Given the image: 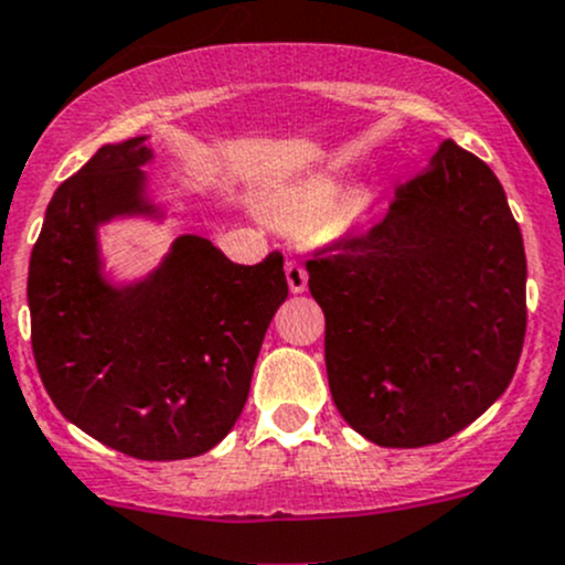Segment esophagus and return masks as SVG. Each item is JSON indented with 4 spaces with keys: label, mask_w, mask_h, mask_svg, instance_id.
Listing matches in <instances>:
<instances>
[{
    "label": "esophagus",
    "mask_w": 565,
    "mask_h": 565,
    "mask_svg": "<svg viewBox=\"0 0 565 565\" xmlns=\"http://www.w3.org/2000/svg\"><path fill=\"white\" fill-rule=\"evenodd\" d=\"M284 273H287V284L295 295L306 292V287H309V276H306V270L298 265V262H287V265H284Z\"/></svg>",
    "instance_id": "34e87169"
}]
</instances>
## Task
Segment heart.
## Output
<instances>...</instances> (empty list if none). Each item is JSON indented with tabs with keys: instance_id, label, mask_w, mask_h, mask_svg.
I'll use <instances>...</instances> for the list:
<instances>
[{
	"instance_id": "obj_1",
	"label": "heart",
	"mask_w": 565,
	"mask_h": 565,
	"mask_svg": "<svg viewBox=\"0 0 565 565\" xmlns=\"http://www.w3.org/2000/svg\"><path fill=\"white\" fill-rule=\"evenodd\" d=\"M344 179L337 173H311L270 195V215L284 226H320L333 217V232L348 234L364 223L370 195L353 190L344 200Z\"/></svg>"
}]
</instances>
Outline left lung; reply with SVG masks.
Segmentation results:
<instances>
[{
    "label": "left lung",
    "mask_w": 565,
    "mask_h": 565,
    "mask_svg": "<svg viewBox=\"0 0 565 565\" xmlns=\"http://www.w3.org/2000/svg\"><path fill=\"white\" fill-rule=\"evenodd\" d=\"M311 259L331 397L381 447L450 439L502 397L527 328V259L505 190L445 140L386 217Z\"/></svg>",
    "instance_id": "left-lung-1"
}]
</instances>
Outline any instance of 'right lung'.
Segmentation results:
<instances>
[{"label": "right lung", "instance_id": "add662e5", "mask_svg": "<svg viewBox=\"0 0 565 565\" xmlns=\"http://www.w3.org/2000/svg\"><path fill=\"white\" fill-rule=\"evenodd\" d=\"M149 135L107 143L52 195L32 248V353L60 414L140 461L212 450L243 414L256 355L287 300L284 256L234 265L199 234L115 284L98 226L166 212L149 199Z\"/></svg>", "mask_w": 565, "mask_h": 565}]
</instances>
